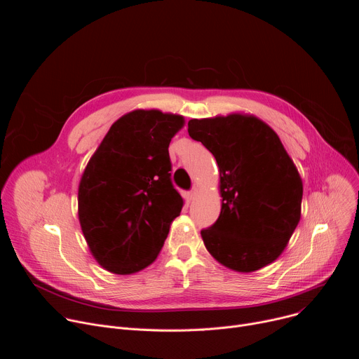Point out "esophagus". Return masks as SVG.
Here are the masks:
<instances>
[{
	"mask_svg": "<svg viewBox=\"0 0 359 359\" xmlns=\"http://www.w3.org/2000/svg\"><path fill=\"white\" fill-rule=\"evenodd\" d=\"M196 191H197V190H196V189H194V187H193V189H191V190H190V191H189V193H187V197H189V200H191V198H194V196H196Z\"/></svg>",
	"mask_w": 359,
	"mask_h": 359,
	"instance_id": "esophagus-1",
	"label": "esophagus"
}]
</instances>
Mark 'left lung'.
I'll return each instance as SVG.
<instances>
[{
  "instance_id": "obj_1",
  "label": "left lung",
  "mask_w": 359,
  "mask_h": 359,
  "mask_svg": "<svg viewBox=\"0 0 359 359\" xmlns=\"http://www.w3.org/2000/svg\"><path fill=\"white\" fill-rule=\"evenodd\" d=\"M220 169L222 212L201 230L223 266L250 273L277 260L299 217L302 182L277 133L263 121L233 114L187 123Z\"/></svg>"
}]
</instances>
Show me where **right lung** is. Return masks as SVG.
Masks as SVG:
<instances>
[{
	"label": "right lung",
	"mask_w": 359,
	"mask_h": 359,
	"mask_svg": "<svg viewBox=\"0 0 359 359\" xmlns=\"http://www.w3.org/2000/svg\"><path fill=\"white\" fill-rule=\"evenodd\" d=\"M183 116L137 109L118 119L86 165L78 190L82 233L96 262L132 274L155 262L180 215L169 144Z\"/></svg>",
	"instance_id": "1"
}]
</instances>
